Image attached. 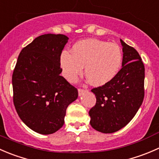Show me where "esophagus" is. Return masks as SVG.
<instances>
[{"label":"esophagus","instance_id":"esophagus-1","mask_svg":"<svg viewBox=\"0 0 159 159\" xmlns=\"http://www.w3.org/2000/svg\"><path fill=\"white\" fill-rule=\"evenodd\" d=\"M86 89H82V88H79L78 89V93H79V96H81L83 93H86Z\"/></svg>","mask_w":159,"mask_h":159}]
</instances>
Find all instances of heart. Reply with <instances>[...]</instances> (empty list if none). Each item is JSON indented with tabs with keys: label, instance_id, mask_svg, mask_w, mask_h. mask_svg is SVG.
I'll list each match as a JSON object with an SVG mask.
<instances>
[{
	"label": "heart",
	"instance_id": "obj_1",
	"mask_svg": "<svg viewBox=\"0 0 159 159\" xmlns=\"http://www.w3.org/2000/svg\"><path fill=\"white\" fill-rule=\"evenodd\" d=\"M71 51L66 50L60 56L62 73L69 80L81 74L85 66L89 83L101 86L114 79L121 68L123 53L117 44L89 39L74 44Z\"/></svg>",
	"mask_w": 159,
	"mask_h": 159
}]
</instances>
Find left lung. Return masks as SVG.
<instances>
[{
	"mask_svg": "<svg viewBox=\"0 0 159 159\" xmlns=\"http://www.w3.org/2000/svg\"><path fill=\"white\" fill-rule=\"evenodd\" d=\"M122 68L112 80L91 89L97 102L89 111L90 125L110 134L126 126L142 103L144 97V66L138 52L120 39Z\"/></svg>",
	"mask_w": 159,
	"mask_h": 159,
	"instance_id": "8db88e82",
	"label": "left lung"
}]
</instances>
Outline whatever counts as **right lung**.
<instances>
[{
	"label": "right lung",
	"mask_w": 159,
	"mask_h": 159,
	"mask_svg": "<svg viewBox=\"0 0 159 159\" xmlns=\"http://www.w3.org/2000/svg\"><path fill=\"white\" fill-rule=\"evenodd\" d=\"M69 38L39 36L22 48L12 75L13 101L25 124L35 132L50 134L64 125L66 108L78 90L60 76V56Z\"/></svg>",
	"instance_id": "right-lung-1"
}]
</instances>
